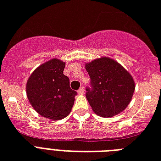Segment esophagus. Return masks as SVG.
I'll use <instances>...</instances> for the list:
<instances>
[{
	"mask_svg": "<svg viewBox=\"0 0 161 161\" xmlns=\"http://www.w3.org/2000/svg\"><path fill=\"white\" fill-rule=\"evenodd\" d=\"M84 92H85V88L83 86L80 87V88L78 90V93H79V94H83V93H84Z\"/></svg>",
	"mask_w": 161,
	"mask_h": 161,
	"instance_id": "1",
	"label": "esophagus"
}]
</instances>
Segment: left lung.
Returning <instances> with one entry per match:
<instances>
[{"instance_id":"obj_1","label":"left lung","mask_w":161,"mask_h":161,"mask_svg":"<svg viewBox=\"0 0 161 161\" xmlns=\"http://www.w3.org/2000/svg\"><path fill=\"white\" fill-rule=\"evenodd\" d=\"M91 78L86 99L97 115L110 118L122 113L130 103L135 89L133 77L120 64L108 57L86 64Z\"/></svg>"}]
</instances>
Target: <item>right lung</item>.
<instances>
[{
  "instance_id": "add662e5",
  "label": "right lung",
  "mask_w": 161,
  "mask_h": 161,
  "mask_svg": "<svg viewBox=\"0 0 161 161\" xmlns=\"http://www.w3.org/2000/svg\"><path fill=\"white\" fill-rule=\"evenodd\" d=\"M64 62L52 58L32 73L26 86L32 107L41 116L52 120L69 115L77 95L69 87V78L64 75Z\"/></svg>"
}]
</instances>
